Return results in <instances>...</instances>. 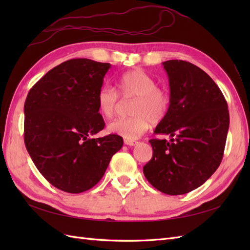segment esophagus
I'll use <instances>...</instances> for the list:
<instances>
[{"label":"esophagus","mask_w":250,"mask_h":250,"mask_svg":"<svg viewBox=\"0 0 250 250\" xmlns=\"http://www.w3.org/2000/svg\"><path fill=\"white\" fill-rule=\"evenodd\" d=\"M125 144H126V145H128V146H134V145H137V144H138V142H137V141H130V140H125Z\"/></svg>","instance_id":"1"}]
</instances>
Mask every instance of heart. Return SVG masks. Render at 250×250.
<instances>
[{
  "label": "heart",
  "mask_w": 250,
  "mask_h": 250,
  "mask_svg": "<svg viewBox=\"0 0 250 250\" xmlns=\"http://www.w3.org/2000/svg\"><path fill=\"white\" fill-rule=\"evenodd\" d=\"M118 89L125 100L133 99L129 118H118L111 121L107 130L126 140H137L145 133L150 122L158 124L167 118L170 109V98L164 89L157 87V82L142 70L124 73L118 80ZM100 115L110 119L120 105L117 90L109 85H102L96 97Z\"/></svg>",
  "instance_id": "b5f03b06"
}]
</instances>
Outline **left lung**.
I'll return each mask as SVG.
<instances>
[{
    "label": "left lung",
    "mask_w": 250,
    "mask_h": 250,
    "mask_svg": "<svg viewBox=\"0 0 250 250\" xmlns=\"http://www.w3.org/2000/svg\"><path fill=\"white\" fill-rule=\"evenodd\" d=\"M169 77L170 109L155 128L170 141L152 139V158L143 172L149 183L168 195L197 188L221 164L229 126L225 98L208 75L184 60L163 62Z\"/></svg>",
    "instance_id": "1"
}]
</instances>
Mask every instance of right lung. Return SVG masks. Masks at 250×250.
Listing matches in <instances>:
<instances>
[{"mask_svg": "<svg viewBox=\"0 0 250 250\" xmlns=\"http://www.w3.org/2000/svg\"><path fill=\"white\" fill-rule=\"evenodd\" d=\"M109 67L86 58L66 60L28 93L27 151L42 175L63 192L78 194L96 186L123 146L118 134L93 139L105 126L96 97Z\"/></svg>", "mask_w": 250, "mask_h": 250, "instance_id": "right-lung-1", "label": "right lung"}]
</instances>
